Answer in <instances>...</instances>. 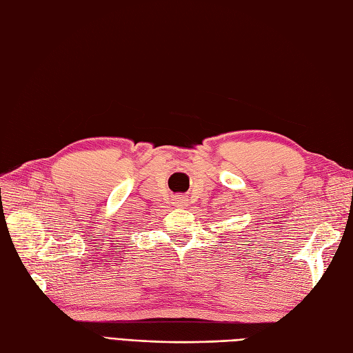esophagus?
Here are the masks:
<instances>
[{
  "label": "esophagus",
  "instance_id": "esophagus-1",
  "mask_svg": "<svg viewBox=\"0 0 353 353\" xmlns=\"http://www.w3.org/2000/svg\"><path fill=\"white\" fill-rule=\"evenodd\" d=\"M187 203H189V199H187L184 195H176L175 198H174V204L176 205V207H187Z\"/></svg>",
  "mask_w": 353,
  "mask_h": 353
}]
</instances>
